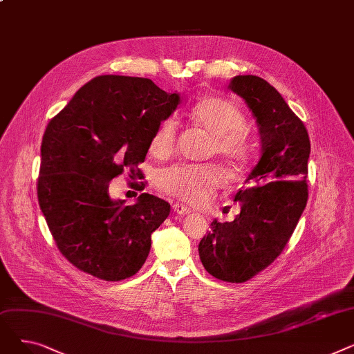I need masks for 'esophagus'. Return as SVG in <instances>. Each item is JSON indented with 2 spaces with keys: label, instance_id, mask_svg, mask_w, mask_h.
<instances>
[{
  "label": "esophagus",
  "instance_id": "34e87169",
  "mask_svg": "<svg viewBox=\"0 0 354 354\" xmlns=\"http://www.w3.org/2000/svg\"><path fill=\"white\" fill-rule=\"evenodd\" d=\"M174 211L176 214H179V215H188V214H191V209L188 207L182 205V203H174Z\"/></svg>",
  "mask_w": 354,
  "mask_h": 354
}]
</instances>
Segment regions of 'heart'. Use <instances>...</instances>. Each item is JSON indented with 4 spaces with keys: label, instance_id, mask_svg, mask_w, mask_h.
Instances as JSON below:
<instances>
[{
    "label": "heart",
    "instance_id": "b5f03b06",
    "mask_svg": "<svg viewBox=\"0 0 354 354\" xmlns=\"http://www.w3.org/2000/svg\"><path fill=\"white\" fill-rule=\"evenodd\" d=\"M191 119L212 135L209 153H216L234 166L244 165L250 147L243 130L245 115L234 102L221 96H211L191 109ZM178 123L163 119L149 139V152L156 159H169L176 149ZM224 183V175L214 165H175L158 175V188L189 205H202Z\"/></svg>",
    "mask_w": 354,
    "mask_h": 354
}]
</instances>
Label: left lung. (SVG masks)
Returning a JSON list of instances; mask_svg holds the SVG:
<instances>
[{"label": "left lung", "mask_w": 354, "mask_h": 354, "mask_svg": "<svg viewBox=\"0 0 354 354\" xmlns=\"http://www.w3.org/2000/svg\"><path fill=\"white\" fill-rule=\"evenodd\" d=\"M230 88L257 119L261 159L235 195L241 212L232 222L212 221L198 251L212 277L245 283L283 252L307 205L310 138L301 119L264 79L236 76Z\"/></svg>", "instance_id": "left-lung-1"}]
</instances>
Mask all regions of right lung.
<instances>
[{
  "label": "right lung",
  "instance_id": "add662e5",
  "mask_svg": "<svg viewBox=\"0 0 354 354\" xmlns=\"http://www.w3.org/2000/svg\"><path fill=\"white\" fill-rule=\"evenodd\" d=\"M179 102L151 79L107 74L79 88L48 122L37 196L55 245L77 270L120 281L145 264L171 205L149 194L126 205L110 198L109 183L124 171L142 179L149 139Z\"/></svg>",
  "mask_w": 354,
  "mask_h": 354
}]
</instances>
